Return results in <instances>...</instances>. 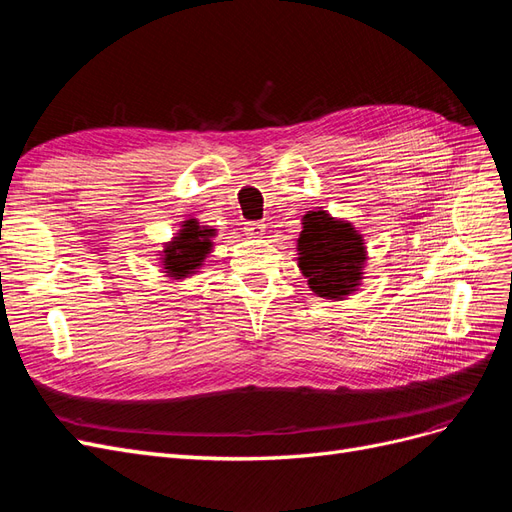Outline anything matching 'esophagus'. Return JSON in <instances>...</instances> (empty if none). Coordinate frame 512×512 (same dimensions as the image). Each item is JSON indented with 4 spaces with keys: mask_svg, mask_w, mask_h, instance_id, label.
I'll use <instances>...</instances> for the list:
<instances>
[{
    "mask_svg": "<svg viewBox=\"0 0 512 512\" xmlns=\"http://www.w3.org/2000/svg\"><path fill=\"white\" fill-rule=\"evenodd\" d=\"M243 232L247 237H252V239H260L262 235H265V224L262 222H245V226H243Z\"/></svg>",
    "mask_w": 512,
    "mask_h": 512,
    "instance_id": "esophagus-1",
    "label": "esophagus"
}]
</instances>
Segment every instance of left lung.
Segmentation results:
<instances>
[{
    "mask_svg": "<svg viewBox=\"0 0 512 512\" xmlns=\"http://www.w3.org/2000/svg\"><path fill=\"white\" fill-rule=\"evenodd\" d=\"M299 269L318 297L342 301L361 286L367 252L359 230L327 211H307L297 241Z\"/></svg>",
    "mask_w": 512,
    "mask_h": 512,
    "instance_id": "1",
    "label": "left lung"
}]
</instances>
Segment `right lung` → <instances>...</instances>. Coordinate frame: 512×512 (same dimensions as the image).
<instances>
[{
    "label": "right lung",
    "mask_w": 512,
    "mask_h": 512,
    "mask_svg": "<svg viewBox=\"0 0 512 512\" xmlns=\"http://www.w3.org/2000/svg\"><path fill=\"white\" fill-rule=\"evenodd\" d=\"M215 237V228L209 226H200L198 220H185L181 224V230L177 232V237L173 241L166 243L164 247V273L168 277H175V280H183L190 273H196L203 265L207 254L213 247Z\"/></svg>",
    "instance_id": "obj_1"
}]
</instances>
